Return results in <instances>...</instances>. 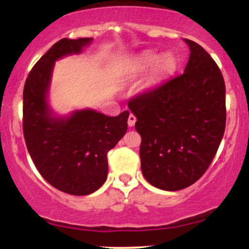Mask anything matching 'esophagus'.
Here are the masks:
<instances>
[{"label":"esophagus","instance_id":"1","mask_svg":"<svg viewBox=\"0 0 249 249\" xmlns=\"http://www.w3.org/2000/svg\"><path fill=\"white\" fill-rule=\"evenodd\" d=\"M136 121H137L136 116L132 115V113H130V115H128V118H127L128 126H131V127L134 126V124H136Z\"/></svg>","mask_w":249,"mask_h":249}]
</instances>
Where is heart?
Wrapping results in <instances>:
<instances>
[{"instance_id":"heart-1","label":"heart","mask_w":249,"mask_h":249,"mask_svg":"<svg viewBox=\"0 0 249 249\" xmlns=\"http://www.w3.org/2000/svg\"><path fill=\"white\" fill-rule=\"evenodd\" d=\"M156 62L157 63L156 65V75L159 77L166 76L176 69V59L171 55L162 56L158 61V56L154 55V53H147L142 58L141 65L142 68H150Z\"/></svg>"}]
</instances>
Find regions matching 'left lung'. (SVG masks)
<instances>
[{"label": "left lung", "instance_id": "1", "mask_svg": "<svg viewBox=\"0 0 249 249\" xmlns=\"http://www.w3.org/2000/svg\"><path fill=\"white\" fill-rule=\"evenodd\" d=\"M184 73L131 98L141 134L142 171L151 185L179 191L194 184L212 162L226 126V87L218 64L198 43Z\"/></svg>", "mask_w": 249, "mask_h": 249}]
</instances>
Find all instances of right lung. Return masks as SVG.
I'll use <instances>...</instances> for the list:
<instances>
[{"instance_id": "right-lung-1", "label": "right lung", "mask_w": 249, "mask_h": 249, "mask_svg": "<svg viewBox=\"0 0 249 249\" xmlns=\"http://www.w3.org/2000/svg\"><path fill=\"white\" fill-rule=\"evenodd\" d=\"M92 38H62L34 65L23 89V134L34 164L48 182L62 192L88 196L107 177V152L127 130L128 111L108 117L93 110L68 118L51 116L47 104L56 59L78 53Z\"/></svg>"}]
</instances>
